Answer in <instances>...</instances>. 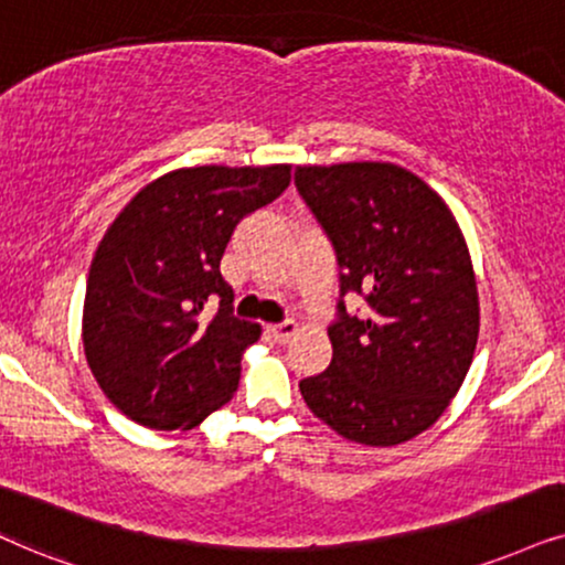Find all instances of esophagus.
<instances>
[{
	"label": "esophagus",
	"instance_id": "esophagus-1",
	"mask_svg": "<svg viewBox=\"0 0 565 565\" xmlns=\"http://www.w3.org/2000/svg\"><path fill=\"white\" fill-rule=\"evenodd\" d=\"M266 333H268L274 341H278V344H287L291 335L297 333V326H295V323H276V326H268Z\"/></svg>",
	"mask_w": 565,
	"mask_h": 565
}]
</instances>
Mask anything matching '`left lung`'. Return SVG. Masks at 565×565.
Wrapping results in <instances>:
<instances>
[{"instance_id":"8db88e82","label":"left lung","mask_w":565,"mask_h":565,"mask_svg":"<svg viewBox=\"0 0 565 565\" xmlns=\"http://www.w3.org/2000/svg\"><path fill=\"white\" fill-rule=\"evenodd\" d=\"M339 260L333 360L299 383L316 417L362 446H398L446 412L472 365L480 297L469 247L430 184L396 163L297 167ZM347 294L366 307L349 317Z\"/></svg>"}]
</instances>
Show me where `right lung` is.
Here are the masks:
<instances>
[{
    "label": "right lung",
    "instance_id": "obj_1",
    "mask_svg": "<svg viewBox=\"0 0 565 565\" xmlns=\"http://www.w3.org/2000/svg\"><path fill=\"white\" fill-rule=\"evenodd\" d=\"M291 167H192L146 184L106 230L83 305L85 360L106 398L151 430H192L239 385L260 326L234 318L221 258L234 226L289 188ZM218 301L211 321L202 307Z\"/></svg>",
    "mask_w": 565,
    "mask_h": 565
}]
</instances>
